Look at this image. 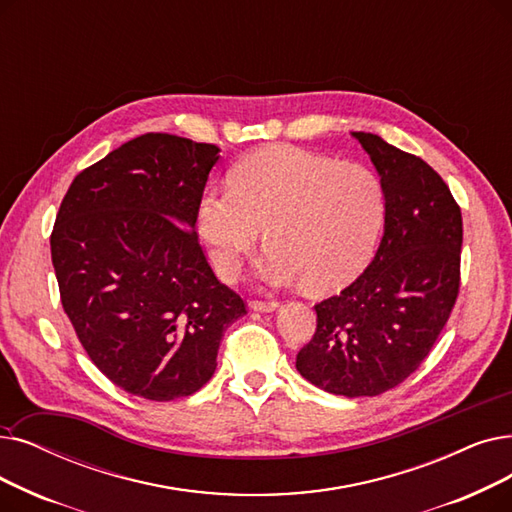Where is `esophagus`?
<instances>
[{
	"instance_id": "1",
	"label": "esophagus",
	"mask_w": 512,
	"mask_h": 512,
	"mask_svg": "<svg viewBox=\"0 0 512 512\" xmlns=\"http://www.w3.org/2000/svg\"><path fill=\"white\" fill-rule=\"evenodd\" d=\"M251 309L255 311H274L278 307V301H263V299H253L251 303Z\"/></svg>"
}]
</instances>
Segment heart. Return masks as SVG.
<instances>
[{
	"label": "heart",
	"mask_w": 512,
	"mask_h": 512,
	"mask_svg": "<svg viewBox=\"0 0 512 512\" xmlns=\"http://www.w3.org/2000/svg\"><path fill=\"white\" fill-rule=\"evenodd\" d=\"M385 217V186L370 167L270 146L238 161L230 186L201 192L194 226L219 276L236 274L265 228L270 249L259 265L265 280L332 293L368 268Z\"/></svg>",
	"instance_id": "1"
}]
</instances>
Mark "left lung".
Masks as SVG:
<instances>
[{
	"label": "left lung",
	"mask_w": 512,
	"mask_h": 512,
	"mask_svg": "<svg viewBox=\"0 0 512 512\" xmlns=\"http://www.w3.org/2000/svg\"><path fill=\"white\" fill-rule=\"evenodd\" d=\"M387 194L385 234L366 272L316 305V332L297 353L303 379L345 397L381 395L431 353L460 293L462 213L416 154L355 131Z\"/></svg>",
	"instance_id": "8db88e82"
}]
</instances>
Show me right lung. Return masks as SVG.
Segmentation results:
<instances>
[{
    "label": "right lung",
    "mask_w": 512,
    "mask_h": 512,
    "mask_svg": "<svg viewBox=\"0 0 512 512\" xmlns=\"http://www.w3.org/2000/svg\"><path fill=\"white\" fill-rule=\"evenodd\" d=\"M219 146L144 133L83 169L50 236L60 301L98 370L171 402L215 372L247 301L219 282L194 230Z\"/></svg>",
    "instance_id": "1"
}]
</instances>
